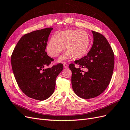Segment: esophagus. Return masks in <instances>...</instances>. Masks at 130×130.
Returning a JSON list of instances; mask_svg holds the SVG:
<instances>
[{
  "label": "esophagus",
  "mask_w": 130,
  "mask_h": 130,
  "mask_svg": "<svg viewBox=\"0 0 130 130\" xmlns=\"http://www.w3.org/2000/svg\"><path fill=\"white\" fill-rule=\"evenodd\" d=\"M63 66H64V68H68V65L67 64V63H63Z\"/></svg>",
  "instance_id": "34e87169"
}]
</instances>
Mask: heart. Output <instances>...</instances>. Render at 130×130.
<instances>
[{"label": "heart", "mask_w": 130, "mask_h": 130, "mask_svg": "<svg viewBox=\"0 0 130 130\" xmlns=\"http://www.w3.org/2000/svg\"><path fill=\"white\" fill-rule=\"evenodd\" d=\"M64 49L66 53L60 60L72 56L75 58L82 57L87 53L89 45V37L88 34L82 30H68L62 31L53 37L47 45V51L51 56H57Z\"/></svg>", "instance_id": "obj_1"}]
</instances>
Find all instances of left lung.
<instances>
[{"label":"left lung","mask_w":130,"mask_h":130,"mask_svg":"<svg viewBox=\"0 0 130 130\" xmlns=\"http://www.w3.org/2000/svg\"><path fill=\"white\" fill-rule=\"evenodd\" d=\"M93 44L86 56L69 64L72 72V85L77 96L87 99L99 95L111 81L115 66V55L111 45L103 35L92 31ZM79 68L76 69L74 65ZM87 68L84 72L80 68Z\"/></svg>","instance_id":"left-lung-1"}]
</instances>
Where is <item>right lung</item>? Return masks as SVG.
<instances>
[{"instance_id":"obj_1","label":"right lung","mask_w":130,"mask_h":130,"mask_svg":"<svg viewBox=\"0 0 130 130\" xmlns=\"http://www.w3.org/2000/svg\"><path fill=\"white\" fill-rule=\"evenodd\" d=\"M53 27L26 34L19 40L11 55V66L19 87L26 96L44 100L52 95L56 78L63 68L58 63L48 67L54 59L45 52Z\"/></svg>"}]
</instances>
